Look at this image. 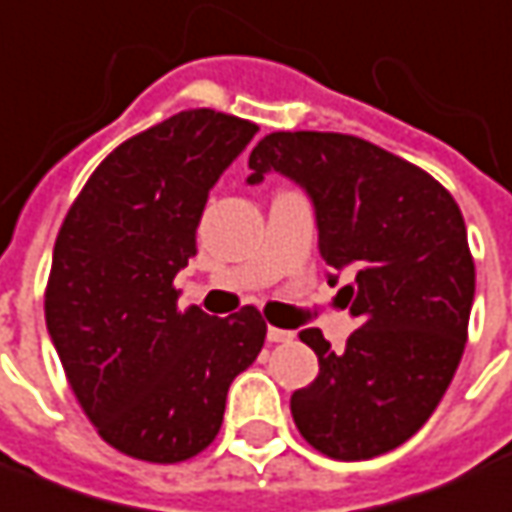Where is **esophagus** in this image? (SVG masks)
<instances>
[{
    "label": "esophagus",
    "instance_id": "obj_1",
    "mask_svg": "<svg viewBox=\"0 0 512 512\" xmlns=\"http://www.w3.org/2000/svg\"><path fill=\"white\" fill-rule=\"evenodd\" d=\"M289 339H295V333L292 331H281V328H267V342H289Z\"/></svg>",
    "mask_w": 512,
    "mask_h": 512
}]
</instances>
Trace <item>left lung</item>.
Listing matches in <instances>:
<instances>
[{
  "mask_svg": "<svg viewBox=\"0 0 512 512\" xmlns=\"http://www.w3.org/2000/svg\"><path fill=\"white\" fill-rule=\"evenodd\" d=\"M248 168V184L281 173L306 192L328 284L353 275L336 300L361 328L342 350L320 328L300 333L320 358L317 380L292 394L300 436L336 460L400 447L436 411L466 347L474 262L455 198L353 134L273 132Z\"/></svg>",
  "mask_w": 512,
  "mask_h": 512,
  "instance_id": "8db88e82",
  "label": "left lung"
}]
</instances>
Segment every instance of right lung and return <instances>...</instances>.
Wrapping results in <instances>:
<instances>
[{
    "label": "right lung",
    "mask_w": 512,
    "mask_h": 512,
    "mask_svg": "<svg viewBox=\"0 0 512 512\" xmlns=\"http://www.w3.org/2000/svg\"><path fill=\"white\" fill-rule=\"evenodd\" d=\"M259 126L187 110L126 140L68 209L46 286V328L99 436L148 463L215 441L231 380L262 353L253 306L226 320L179 308L209 190Z\"/></svg>",
    "instance_id": "1"
}]
</instances>
